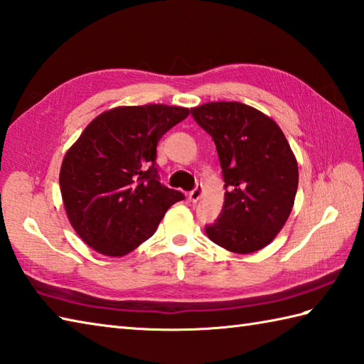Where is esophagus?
I'll return each mask as SVG.
<instances>
[{
  "instance_id": "1",
  "label": "esophagus",
  "mask_w": 364,
  "mask_h": 364,
  "mask_svg": "<svg viewBox=\"0 0 364 364\" xmlns=\"http://www.w3.org/2000/svg\"><path fill=\"white\" fill-rule=\"evenodd\" d=\"M202 192H203V186L202 184H197L196 186V189H192L191 192H189V202H192V203H196V202H198V198L202 197Z\"/></svg>"
}]
</instances>
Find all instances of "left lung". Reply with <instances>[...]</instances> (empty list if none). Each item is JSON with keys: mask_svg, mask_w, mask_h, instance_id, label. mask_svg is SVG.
Here are the masks:
<instances>
[{"mask_svg": "<svg viewBox=\"0 0 364 364\" xmlns=\"http://www.w3.org/2000/svg\"><path fill=\"white\" fill-rule=\"evenodd\" d=\"M191 113L215 141L225 188L223 213L206 235L235 254L260 251L287 223L298 189L286 135L274 119L241 102H206Z\"/></svg>", "mask_w": 364, "mask_h": 364, "instance_id": "8db88e82", "label": "left lung"}]
</instances>
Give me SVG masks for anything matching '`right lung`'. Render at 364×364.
Wrapping results in <instances>:
<instances>
[{"mask_svg":"<svg viewBox=\"0 0 364 364\" xmlns=\"http://www.w3.org/2000/svg\"><path fill=\"white\" fill-rule=\"evenodd\" d=\"M189 115L186 107L148 104L105 110L68 149L60 170L64 210L96 252L123 257L158 229L180 191L159 183L156 146Z\"/></svg>","mask_w":364,"mask_h":364,"instance_id":"add662e5","label":"right lung"}]
</instances>
